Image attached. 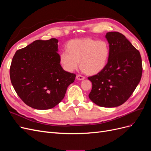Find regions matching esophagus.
Here are the masks:
<instances>
[{"label":"esophagus","instance_id":"esophagus-1","mask_svg":"<svg viewBox=\"0 0 151 151\" xmlns=\"http://www.w3.org/2000/svg\"><path fill=\"white\" fill-rule=\"evenodd\" d=\"M76 79L77 80H80V81H82V80H84L85 79V77L83 76H81V75H77L76 76Z\"/></svg>","mask_w":151,"mask_h":151}]
</instances>
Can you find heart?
I'll return each mask as SVG.
<instances>
[{
	"mask_svg": "<svg viewBox=\"0 0 151 151\" xmlns=\"http://www.w3.org/2000/svg\"><path fill=\"white\" fill-rule=\"evenodd\" d=\"M109 47L104 40L83 38L72 40L67 50L60 55V62L63 69L72 72L79 66L89 75L97 74L106 66L109 56Z\"/></svg>",
	"mask_w": 151,
	"mask_h": 151,
	"instance_id": "1",
	"label": "heart"
}]
</instances>
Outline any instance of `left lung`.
I'll return each instance as SVG.
<instances>
[{"instance_id": "obj_1", "label": "left lung", "mask_w": 151, "mask_h": 151, "mask_svg": "<svg viewBox=\"0 0 151 151\" xmlns=\"http://www.w3.org/2000/svg\"><path fill=\"white\" fill-rule=\"evenodd\" d=\"M109 56L106 66L88 77L92 83L89 99L99 106H120L129 99L140 83L142 64L140 52L118 32H108Z\"/></svg>"}]
</instances>
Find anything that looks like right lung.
I'll use <instances>...</instances> for the list:
<instances>
[{
  "instance_id": "right-lung-1",
  "label": "right lung",
  "mask_w": 151,
  "mask_h": 151,
  "mask_svg": "<svg viewBox=\"0 0 151 151\" xmlns=\"http://www.w3.org/2000/svg\"><path fill=\"white\" fill-rule=\"evenodd\" d=\"M56 38L36 40L17 50L12 58L10 78L14 89L28 106L48 109L60 103L76 74L60 63Z\"/></svg>"
}]
</instances>
